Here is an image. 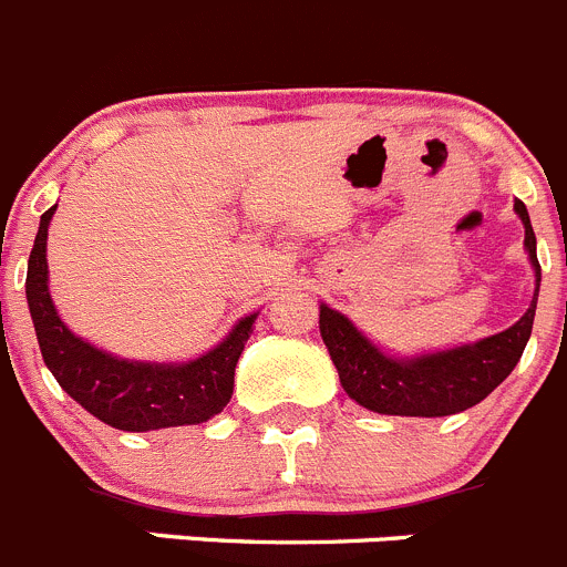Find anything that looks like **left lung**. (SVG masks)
Returning a JSON list of instances; mask_svg holds the SVG:
<instances>
[{"label": "left lung", "instance_id": "1", "mask_svg": "<svg viewBox=\"0 0 567 567\" xmlns=\"http://www.w3.org/2000/svg\"><path fill=\"white\" fill-rule=\"evenodd\" d=\"M520 217L523 250L535 269V298L515 326L476 342L431 353L401 355L381 348L342 311L320 303V337L331 353L339 384L359 406L398 417H449L482 403L520 361L532 337L537 295H540V261L532 219L520 199H515Z\"/></svg>", "mask_w": 567, "mask_h": 567}]
</instances>
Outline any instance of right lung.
I'll return each instance as SVG.
<instances>
[{"label": "right lung", "instance_id": "obj_1", "mask_svg": "<svg viewBox=\"0 0 567 567\" xmlns=\"http://www.w3.org/2000/svg\"><path fill=\"white\" fill-rule=\"evenodd\" d=\"M55 206L41 214L27 261V306L44 364L66 395L89 414L122 431H158L197 425L228 406L236 361L256 328V317L234 322L223 342L188 361H138L96 348L58 315L50 295L47 236Z\"/></svg>", "mask_w": 567, "mask_h": 567}]
</instances>
